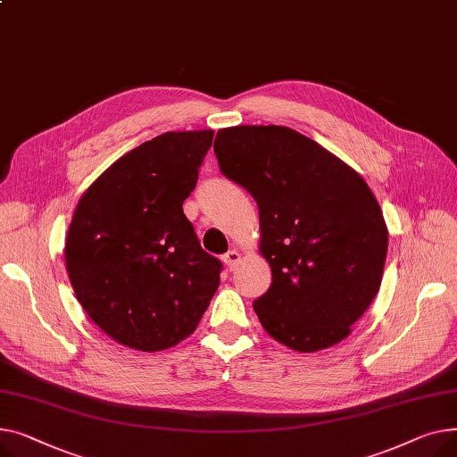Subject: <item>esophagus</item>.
Here are the masks:
<instances>
[{"mask_svg":"<svg viewBox=\"0 0 457 457\" xmlns=\"http://www.w3.org/2000/svg\"><path fill=\"white\" fill-rule=\"evenodd\" d=\"M223 262H225V265L228 267V270L232 271L234 270V267L241 262V254L234 249V251H228L225 256H223Z\"/></svg>","mask_w":457,"mask_h":457,"instance_id":"esophagus-1","label":"esophagus"}]
</instances>
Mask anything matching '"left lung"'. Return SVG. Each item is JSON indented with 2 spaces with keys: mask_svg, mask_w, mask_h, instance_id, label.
Instances as JSON below:
<instances>
[{
  "mask_svg": "<svg viewBox=\"0 0 457 457\" xmlns=\"http://www.w3.org/2000/svg\"><path fill=\"white\" fill-rule=\"evenodd\" d=\"M223 175L260 210V253L273 282L254 301L262 327L297 353L341 343L382 284L387 227L363 177L280 125L218 130Z\"/></svg>",
  "mask_w": 457,
  "mask_h": 457,
  "instance_id": "1",
  "label": "left lung"
}]
</instances>
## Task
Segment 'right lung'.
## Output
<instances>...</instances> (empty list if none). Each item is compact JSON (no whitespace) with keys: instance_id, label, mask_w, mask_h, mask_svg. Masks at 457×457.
<instances>
[{"instance_id":"right-lung-1","label":"right lung","mask_w":457,"mask_h":457,"mask_svg":"<svg viewBox=\"0 0 457 457\" xmlns=\"http://www.w3.org/2000/svg\"><path fill=\"white\" fill-rule=\"evenodd\" d=\"M213 130L164 132L104 170L79 199L64 260L94 323L134 351L175 346L197 328L220 287L182 212Z\"/></svg>"}]
</instances>
